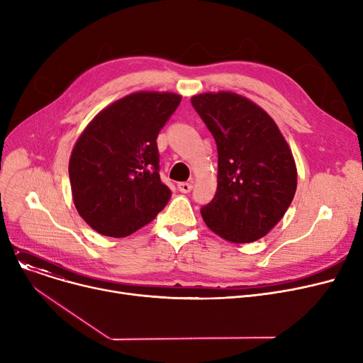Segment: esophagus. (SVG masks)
Here are the masks:
<instances>
[{"mask_svg": "<svg viewBox=\"0 0 363 363\" xmlns=\"http://www.w3.org/2000/svg\"><path fill=\"white\" fill-rule=\"evenodd\" d=\"M178 189L181 193H189L193 189V185L189 182H179L178 184Z\"/></svg>", "mask_w": 363, "mask_h": 363, "instance_id": "34e87169", "label": "esophagus"}]
</instances>
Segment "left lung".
I'll list each match as a JSON object with an SVG mask.
<instances>
[{
	"label": "left lung",
	"mask_w": 363,
	"mask_h": 363,
	"mask_svg": "<svg viewBox=\"0 0 363 363\" xmlns=\"http://www.w3.org/2000/svg\"><path fill=\"white\" fill-rule=\"evenodd\" d=\"M191 103L218 147L216 194L201 216L226 241H257L294 199L297 167L291 148L269 114L240 94L203 92Z\"/></svg>",
	"instance_id": "1"
}]
</instances>
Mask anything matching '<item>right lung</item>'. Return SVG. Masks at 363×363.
I'll return each instance as SVG.
<instances>
[{
    "label": "right lung",
    "instance_id": "1",
    "mask_svg": "<svg viewBox=\"0 0 363 363\" xmlns=\"http://www.w3.org/2000/svg\"><path fill=\"white\" fill-rule=\"evenodd\" d=\"M181 100L175 92H132L104 107L76 140L72 197L94 231L128 237L167 204L172 193L159 175L156 140Z\"/></svg>",
    "mask_w": 363,
    "mask_h": 363
}]
</instances>
